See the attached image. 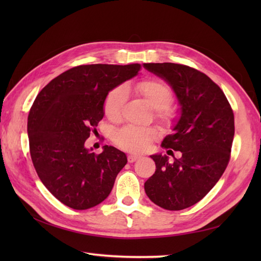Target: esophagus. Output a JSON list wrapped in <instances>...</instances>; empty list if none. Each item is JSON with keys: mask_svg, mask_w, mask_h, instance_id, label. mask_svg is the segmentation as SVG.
<instances>
[{"mask_svg": "<svg viewBox=\"0 0 261 261\" xmlns=\"http://www.w3.org/2000/svg\"><path fill=\"white\" fill-rule=\"evenodd\" d=\"M138 158H140V156H138V154H129V156H127V162L135 163Z\"/></svg>", "mask_w": 261, "mask_h": 261, "instance_id": "esophagus-1", "label": "esophagus"}]
</instances>
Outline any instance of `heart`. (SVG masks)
Returning <instances> with one entry per match:
<instances>
[{
	"label": "heart",
	"mask_w": 261,
	"mask_h": 261,
	"mask_svg": "<svg viewBox=\"0 0 261 261\" xmlns=\"http://www.w3.org/2000/svg\"><path fill=\"white\" fill-rule=\"evenodd\" d=\"M136 91L142 98L156 110L157 119L170 122L175 118V112L170 104L174 101V92L167 83L157 80H145L137 83ZM126 101V91L123 86L112 88L103 101L104 115L111 121H118ZM158 131L152 126L125 125L114 132L113 141L118 147L131 152H141L156 140Z\"/></svg>",
	"instance_id": "b5f03b06"
}]
</instances>
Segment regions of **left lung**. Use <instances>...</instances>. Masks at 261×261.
<instances>
[{
	"mask_svg": "<svg viewBox=\"0 0 261 261\" xmlns=\"http://www.w3.org/2000/svg\"><path fill=\"white\" fill-rule=\"evenodd\" d=\"M143 66L168 82L181 105L175 132L162 142L181 156L173 164L162 154L151 156L156 171L145 191L160 207L184 210L201 201L223 175L234 137L233 111L220 86L202 71L173 63Z\"/></svg>",
	"mask_w": 261,
	"mask_h": 261,
	"instance_id": "8db88e82",
	"label": "left lung"
}]
</instances>
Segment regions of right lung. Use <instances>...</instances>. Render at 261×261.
<instances>
[{
	"mask_svg": "<svg viewBox=\"0 0 261 261\" xmlns=\"http://www.w3.org/2000/svg\"><path fill=\"white\" fill-rule=\"evenodd\" d=\"M140 64L81 65L64 71L39 92L28 116L30 156L39 178L66 206L87 210L103 202L127 159L104 146L84 143L103 119L107 94L130 80Z\"/></svg>",
	"mask_w": 261,
	"mask_h": 261,
	"instance_id": "right-lung-1",
	"label": "right lung"
}]
</instances>
